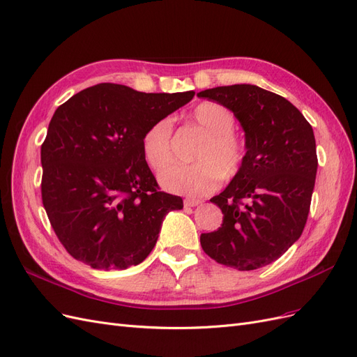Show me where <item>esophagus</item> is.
<instances>
[{
	"label": "esophagus",
	"instance_id": "obj_1",
	"mask_svg": "<svg viewBox=\"0 0 357 357\" xmlns=\"http://www.w3.org/2000/svg\"><path fill=\"white\" fill-rule=\"evenodd\" d=\"M200 203H202L200 200H195V199H185V200H183L185 208H195V206H199Z\"/></svg>",
	"mask_w": 357,
	"mask_h": 357
}]
</instances>
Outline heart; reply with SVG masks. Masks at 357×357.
<instances>
[{
  "instance_id": "1",
  "label": "heart",
  "mask_w": 357,
  "mask_h": 357,
  "mask_svg": "<svg viewBox=\"0 0 357 357\" xmlns=\"http://www.w3.org/2000/svg\"><path fill=\"white\" fill-rule=\"evenodd\" d=\"M191 120L203 135L195 146L194 165L166 169L158 176L162 187L170 192L200 197L221 185V178L231 179L241 170L246 160L243 141L234 133V114L216 102H203L195 107ZM172 126L170 119L153 123L142 135V154L146 165L155 172L172 163Z\"/></svg>"
}]
</instances>
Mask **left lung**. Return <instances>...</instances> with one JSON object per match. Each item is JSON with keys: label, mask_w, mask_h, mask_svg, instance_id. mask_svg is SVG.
Listing matches in <instances>:
<instances>
[{"label": "left lung", "mask_w": 357, "mask_h": 357, "mask_svg": "<svg viewBox=\"0 0 357 357\" xmlns=\"http://www.w3.org/2000/svg\"><path fill=\"white\" fill-rule=\"evenodd\" d=\"M245 132V165L211 199L222 225L200 236L203 250L222 266L257 270L280 258L301 237L314 190L317 155L313 128L292 103L252 84L203 90Z\"/></svg>", "instance_id": "8db88e82"}]
</instances>
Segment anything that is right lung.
<instances>
[{"label": "right lung", "instance_id": "add662e5", "mask_svg": "<svg viewBox=\"0 0 357 357\" xmlns=\"http://www.w3.org/2000/svg\"><path fill=\"white\" fill-rule=\"evenodd\" d=\"M192 96L102 83L54 111L41 145V195L71 257L108 271L137 266L149 255L165 216L183 203L157 190L142 135Z\"/></svg>", "mask_w": 357, "mask_h": 357}]
</instances>
